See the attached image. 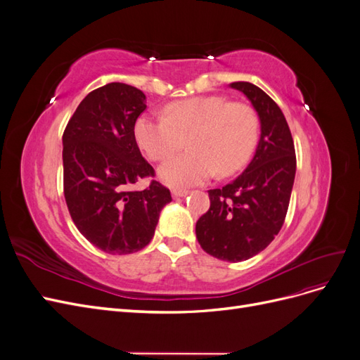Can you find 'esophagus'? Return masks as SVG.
<instances>
[{
  "label": "esophagus",
  "instance_id": "obj_1",
  "mask_svg": "<svg viewBox=\"0 0 360 360\" xmlns=\"http://www.w3.org/2000/svg\"><path fill=\"white\" fill-rule=\"evenodd\" d=\"M171 193H172V197H174V198H181V197H186V195L189 193V191H180V189H174Z\"/></svg>",
  "mask_w": 360,
  "mask_h": 360
}]
</instances>
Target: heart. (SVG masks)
Instances as JSON below:
<instances>
[{
	"mask_svg": "<svg viewBox=\"0 0 360 360\" xmlns=\"http://www.w3.org/2000/svg\"><path fill=\"white\" fill-rule=\"evenodd\" d=\"M134 132L151 160L167 159L188 138L191 150L159 168V179L169 188L186 189L216 172L226 177L242 169L257 146L258 118L246 103L228 102L222 96H195L167 105L165 117L141 115Z\"/></svg>",
	"mask_w": 360,
	"mask_h": 360,
	"instance_id": "obj_1",
	"label": "heart"
}]
</instances>
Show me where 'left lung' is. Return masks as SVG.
<instances>
[{"mask_svg": "<svg viewBox=\"0 0 360 360\" xmlns=\"http://www.w3.org/2000/svg\"><path fill=\"white\" fill-rule=\"evenodd\" d=\"M259 118V141L246 169L222 189H210V209L195 233L207 254L237 263L266 249L284 224L296 177V151L281 108L259 86L238 81Z\"/></svg>", "mask_w": 360, "mask_h": 360, "instance_id": "1", "label": "left lung"}]
</instances>
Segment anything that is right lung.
I'll return each instance as SVG.
<instances>
[{"label": "right lung", "mask_w": 360, "mask_h": 360, "mask_svg": "<svg viewBox=\"0 0 360 360\" xmlns=\"http://www.w3.org/2000/svg\"><path fill=\"white\" fill-rule=\"evenodd\" d=\"M146 108V94L136 86L106 84L84 97L63 134L69 213L86 240L111 255L146 248L171 202L169 191L156 180L144 191L129 189L155 176L134 132Z\"/></svg>", "instance_id": "right-lung-1"}]
</instances>
